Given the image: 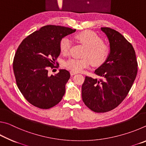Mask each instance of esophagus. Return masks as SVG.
I'll list each match as a JSON object with an SVG mask.
<instances>
[{"label":"esophagus","instance_id":"34e87169","mask_svg":"<svg viewBox=\"0 0 146 146\" xmlns=\"http://www.w3.org/2000/svg\"><path fill=\"white\" fill-rule=\"evenodd\" d=\"M70 74H71V75H75V74H76V73L73 72V71H70Z\"/></svg>","mask_w":146,"mask_h":146}]
</instances>
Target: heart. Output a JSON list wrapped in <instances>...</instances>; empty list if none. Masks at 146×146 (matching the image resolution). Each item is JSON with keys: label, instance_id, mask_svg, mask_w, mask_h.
<instances>
[{"label": "heart", "instance_id": "heart-1", "mask_svg": "<svg viewBox=\"0 0 146 146\" xmlns=\"http://www.w3.org/2000/svg\"><path fill=\"white\" fill-rule=\"evenodd\" d=\"M76 38L84 45L87 49L84 53L82 58H71L64 62V66L68 70L75 73L82 71L88 68L91 62L94 66H100L108 58L110 54V48L102 43V40L95 32L84 31L78 33ZM71 40L68 36L61 39L59 44L60 50L64 55L70 53Z\"/></svg>", "mask_w": 146, "mask_h": 146}]
</instances>
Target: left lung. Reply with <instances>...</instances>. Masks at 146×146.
Segmentation results:
<instances>
[{"label":"left lung","mask_w":146,"mask_h":146,"mask_svg":"<svg viewBox=\"0 0 146 146\" xmlns=\"http://www.w3.org/2000/svg\"><path fill=\"white\" fill-rule=\"evenodd\" d=\"M110 42L106 60L95 71L100 79L86 76L82 98L88 108L105 113L117 108L126 97L137 74V61L131 44L110 28H101Z\"/></svg>","instance_id":"1"}]
</instances>
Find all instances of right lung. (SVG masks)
<instances>
[{"label": "right lung", "mask_w": 146, "mask_h": 146, "mask_svg": "<svg viewBox=\"0 0 146 146\" xmlns=\"http://www.w3.org/2000/svg\"><path fill=\"white\" fill-rule=\"evenodd\" d=\"M75 31L60 26H45L19 45L13 59L14 75L20 91L31 104L46 110L61 101L70 73L60 70L49 76L48 68H53L60 55L61 39Z\"/></svg>", "instance_id": "right-lung-1"}]
</instances>
